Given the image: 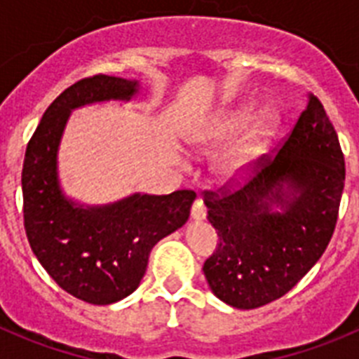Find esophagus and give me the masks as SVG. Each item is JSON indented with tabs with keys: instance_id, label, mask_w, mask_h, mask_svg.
Segmentation results:
<instances>
[{
	"instance_id": "34e87169",
	"label": "esophagus",
	"mask_w": 359,
	"mask_h": 359,
	"mask_svg": "<svg viewBox=\"0 0 359 359\" xmlns=\"http://www.w3.org/2000/svg\"><path fill=\"white\" fill-rule=\"evenodd\" d=\"M190 215H192L194 221H203V219L207 217V208H205L201 199H196L194 205H192V212H190Z\"/></svg>"
}]
</instances>
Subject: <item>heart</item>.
Masks as SVG:
<instances>
[{
    "label": "heart",
    "mask_w": 359,
    "mask_h": 359,
    "mask_svg": "<svg viewBox=\"0 0 359 359\" xmlns=\"http://www.w3.org/2000/svg\"><path fill=\"white\" fill-rule=\"evenodd\" d=\"M246 127L249 129L244 131V135L228 151L221 154L215 163V170L221 180L239 182L253 172L269 142L277 135L280 128V111L277 107L268 104L257 111L253 102L239 104L223 113L219 118L208 122L207 126L192 129L187 135V144L196 152H210L230 142Z\"/></svg>",
    "instance_id": "1"
}]
</instances>
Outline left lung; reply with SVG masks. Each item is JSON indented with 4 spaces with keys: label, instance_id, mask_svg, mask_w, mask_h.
<instances>
[{
    "label": "left lung",
    "instance_id": "obj_1",
    "mask_svg": "<svg viewBox=\"0 0 359 359\" xmlns=\"http://www.w3.org/2000/svg\"><path fill=\"white\" fill-rule=\"evenodd\" d=\"M344 182L338 135L309 95L287 140L259 160L248 183L205 192L219 236L203 266L212 293L237 309H255L293 290L327 248Z\"/></svg>",
    "mask_w": 359,
    "mask_h": 359
}]
</instances>
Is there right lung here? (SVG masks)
<instances>
[{
    "mask_svg": "<svg viewBox=\"0 0 359 359\" xmlns=\"http://www.w3.org/2000/svg\"><path fill=\"white\" fill-rule=\"evenodd\" d=\"M140 82L93 75L69 86L44 111L25 152L23 215L32 252L50 277L79 300L118 302L140 286L154 244L187 223L196 194H136L84 207L66 198L57 154L73 109L107 100H131Z\"/></svg>",
    "mask_w": 359,
    "mask_h": 359,
    "instance_id": "1",
    "label": "right lung"
}]
</instances>
